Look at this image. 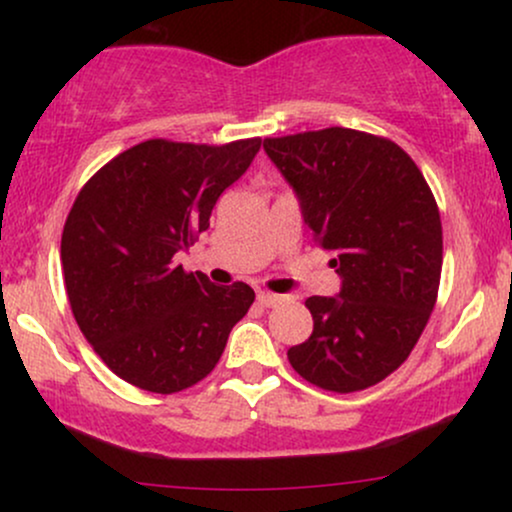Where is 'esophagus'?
Listing matches in <instances>:
<instances>
[{"instance_id": "1", "label": "esophagus", "mask_w": 512, "mask_h": 512, "mask_svg": "<svg viewBox=\"0 0 512 512\" xmlns=\"http://www.w3.org/2000/svg\"><path fill=\"white\" fill-rule=\"evenodd\" d=\"M257 301H260V303L264 305V308H276V305L286 303V301H289V298H286V296H279V293L260 291V293H257Z\"/></svg>"}]
</instances>
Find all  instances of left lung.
<instances>
[{
    "label": "left lung",
    "mask_w": 512,
    "mask_h": 512,
    "mask_svg": "<svg viewBox=\"0 0 512 512\" xmlns=\"http://www.w3.org/2000/svg\"><path fill=\"white\" fill-rule=\"evenodd\" d=\"M264 151L301 199L315 245L334 252L339 298L310 296L313 334L289 361L322 390L358 392L407 361L438 298L443 226L402 146L349 127L267 137Z\"/></svg>",
    "instance_id": "1"
}]
</instances>
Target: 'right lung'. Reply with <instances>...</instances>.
Wrapping results in <instances>:
<instances>
[{
	"mask_svg": "<svg viewBox=\"0 0 512 512\" xmlns=\"http://www.w3.org/2000/svg\"><path fill=\"white\" fill-rule=\"evenodd\" d=\"M262 139H149L117 154L76 195L62 231L64 289L79 330L117 378L173 395L207 378L255 291L209 284L175 255L209 228L216 199Z\"/></svg>",
	"mask_w": 512,
	"mask_h": 512,
	"instance_id": "obj_1",
	"label": "right lung"
}]
</instances>
